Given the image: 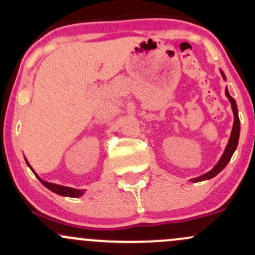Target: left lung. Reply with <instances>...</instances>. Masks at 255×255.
Returning <instances> with one entry per match:
<instances>
[{
  "instance_id": "left-lung-1",
  "label": "left lung",
  "mask_w": 255,
  "mask_h": 255,
  "mask_svg": "<svg viewBox=\"0 0 255 255\" xmlns=\"http://www.w3.org/2000/svg\"><path fill=\"white\" fill-rule=\"evenodd\" d=\"M221 74H222L223 79L226 80V76L225 74L221 71ZM226 96L228 97V100H230L231 102V106H232V110H233V115H235V122H233V128H232V133H231V138L230 140H228V144L227 146H226V150L225 153H223V155L221 156L220 161L217 163V165L215 166V168L212 169L211 171H208V173L205 174V175H201L200 177H196V179H192L191 181L192 182H199V181H204V180H207V179H212L213 176L217 175L220 171H222V169H225V166L227 165L228 161L231 160V158H232L233 153H235L236 148H237L238 145V139H239V132H241V122H239V117H238V109H237V104H236L235 99H233L232 96L230 95V92H228V90L226 89Z\"/></svg>"
}]
</instances>
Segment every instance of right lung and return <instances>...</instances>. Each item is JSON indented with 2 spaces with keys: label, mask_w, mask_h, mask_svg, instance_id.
<instances>
[{
  "label": "right lung",
  "mask_w": 255,
  "mask_h": 255,
  "mask_svg": "<svg viewBox=\"0 0 255 255\" xmlns=\"http://www.w3.org/2000/svg\"><path fill=\"white\" fill-rule=\"evenodd\" d=\"M27 164H28V161H27ZM28 166L30 168L29 164H28ZM32 171H33V169H32ZM33 173H34V171H33ZM35 176L39 179V181L42 182L45 187H48L49 190H51V191L55 192V194H58V195H63V196H69V197H80L82 194H84V190H78V189H73V187H66V186H61V185L51 184V182H47V181H44V180L40 179L37 174H35Z\"/></svg>",
  "instance_id": "obj_1"
}]
</instances>
